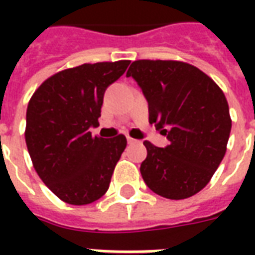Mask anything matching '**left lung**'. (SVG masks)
<instances>
[{
    "label": "left lung",
    "mask_w": 255,
    "mask_h": 255,
    "mask_svg": "<svg viewBox=\"0 0 255 255\" xmlns=\"http://www.w3.org/2000/svg\"><path fill=\"white\" fill-rule=\"evenodd\" d=\"M123 73L122 61L65 69L45 80L28 102L24 136L34 169L69 205L105 195L127 146L115 129H98L104 94Z\"/></svg>",
    "instance_id": "8db88e82"
}]
</instances>
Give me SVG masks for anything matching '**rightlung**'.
<instances>
[{
    "label": "right lung",
    "mask_w": 255,
    "mask_h": 255,
    "mask_svg": "<svg viewBox=\"0 0 255 255\" xmlns=\"http://www.w3.org/2000/svg\"><path fill=\"white\" fill-rule=\"evenodd\" d=\"M192 71L175 61H140L129 73L147 100L149 123L168 139L164 147L144 143L147 157L140 173L151 191L168 199L201 191L224 158L230 138L223 91Z\"/></svg>",
    "instance_id": "add662e5"
}]
</instances>
